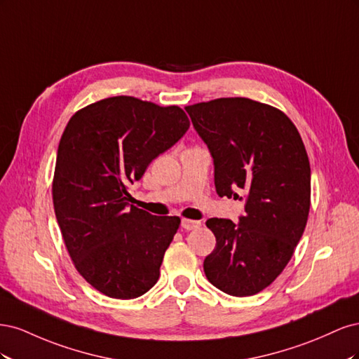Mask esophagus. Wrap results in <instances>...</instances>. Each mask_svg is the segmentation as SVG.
Wrapping results in <instances>:
<instances>
[{
    "mask_svg": "<svg viewBox=\"0 0 359 359\" xmlns=\"http://www.w3.org/2000/svg\"><path fill=\"white\" fill-rule=\"evenodd\" d=\"M181 226H182L184 229H186V231H193V229H196V227H199V226H201V222L182 219V222H181Z\"/></svg>",
    "mask_w": 359,
    "mask_h": 359,
    "instance_id": "1",
    "label": "esophagus"
}]
</instances>
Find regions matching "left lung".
Instances as JSON below:
<instances>
[{
    "instance_id": "left-lung-1",
    "label": "left lung",
    "mask_w": 359,
    "mask_h": 359,
    "mask_svg": "<svg viewBox=\"0 0 359 359\" xmlns=\"http://www.w3.org/2000/svg\"><path fill=\"white\" fill-rule=\"evenodd\" d=\"M214 160L220 198L244 201L240 223L210 219L215 248L203 260L210 283L232 297H252L281 274L306 229L310 161L290 119L244 97L186 107Z\"/></svg>"
}]
</instances>
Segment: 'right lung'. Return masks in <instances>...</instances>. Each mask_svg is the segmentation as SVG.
I'll list each match as a JSON object with an SVG mask.
<instances>
[{
  "mask_svg": "<svg viewBox=\"0 0 359 359\" xmlns=\"http://www.w3.org/2000/svg\"><path fill=\"white\" fill-rule=\"evenodd\" d=\"M189 127L178 106L118 95L78 111L64 130L53 208L76 269L106 297L133 299L157 283L181 220L139 210L128 186Z\"/></svg>",
  "mask_w": 359,
  "mask_h": 359,
  "instance_id": "right-lung-1",
  "label": "right lung"
}]
</instances>
